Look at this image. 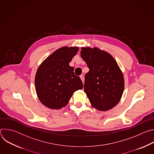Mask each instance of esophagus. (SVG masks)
Here are the masks:
<instances>
[{"mask_svg": "<svg viewBox=\"0 0 154 154\" xmlns=\"http://www.w3.org/2000/svg\"><path fill=\"white\" fill-rule=\"evenodd\" d=\"M80 78L81 80L82 81V82L83 83V82H84V76H83V75H81L80 76Z\"/></svg>", "mask_w": 154, "mask_h": 154, "instance_id": "1", "label": "esophagus"}]
</instances>
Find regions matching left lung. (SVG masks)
Returning <instances> with one entry per match:
<instances>
[{"mask_svg":"<svg viewBox=\"0 0 154 154\" xmlns=\"http://www.w3.org/2000/svg\"><path fill=\"white\" fill-rule=\"evenodd\" d=\"M80 55L90 71L85 74L84 91L91 106L107 111L120 101L124 90L123 74L115 58L97 48H82Z\"/></svg>","mask_w":154,"mask_h":154,"instance_id":"obj_1","label":"left lung"}]
</instances>
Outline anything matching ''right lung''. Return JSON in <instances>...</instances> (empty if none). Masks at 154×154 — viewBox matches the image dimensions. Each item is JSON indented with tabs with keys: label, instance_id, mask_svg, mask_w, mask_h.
I'll return each mask as SVG.
<instances>
[{
	"label": "right lung",
	"instance_id": "1",
	"mask_svg": "<svg viewBox=\"0 0 154 154\" xmlns=\"http://www.w3.org/2000/svg\"><path fill=\"white\" fill-rule=\"evenodd\" d=\"M78 47H62L47 57L38 67L35 79V90L39 101L51 109L66 105L73 93L83 88L79 76L69 66Z\"/></svg>",
	"mask_w": 154,
	"mask_h": 154
}]
</instances>
